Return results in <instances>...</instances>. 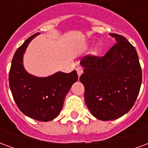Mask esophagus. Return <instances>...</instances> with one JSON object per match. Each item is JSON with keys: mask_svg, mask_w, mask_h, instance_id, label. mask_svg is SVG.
<instances>
[{"mask_svg": "<svg viewBox=\"0 0 148 148\" xmlns=\"http://www.w3.org/2000/svg\"><path fill=\"white\" fill-rule=\"evenodd\" d=\"M76 71H77V75H78V77H80L81 75L82 74V73H83V69H82V67H81V66H78V67H77Z\"/></svg>", "mask_w": 148, "mask_h": 148, "instance_id": "esophagus-1", "label": "esophagus"}]
</instances>
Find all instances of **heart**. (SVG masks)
Masks as SVG:
<instances>
[{
    "label": "heart",
    "mask_w": 148,
    "mask_h": 148,
    "mask_svg": "<svg viewBox=\"0 0 148 148\" xmlns=\"http://www.w3.org/2000/svg\"><path fill=\"white\" fill-rule=\"evenodd\" d=\"M101 47H99V46H97L96 47H95V49H94V54L97 55H98L100 54V52H101Z\"/></svg>",
    "instance_id": "b5f03b06"
}]
</instances>
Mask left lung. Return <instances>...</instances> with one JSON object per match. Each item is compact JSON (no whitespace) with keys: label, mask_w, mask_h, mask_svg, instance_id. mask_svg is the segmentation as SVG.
Returning a JSON list of instances; mask_svg holds the SVG:
<instances>
[{"label":"left lung","mask_w":148,"mask_h":148,"mask_svg":"<svg viewBox=\"0 0 148 148\" xmlns=\"http://www.w3.org/2000/svg\"><path fill=\"white\" fill-rule=\"evenodd\" d=\"M116 41L103 57L86 55L80 81L85 87V101L100 121L118 119L136 102L142 82L139 57L125 37L109 34Z\"/></svg>","instance_id":"left-lung-1"}]
</instances>
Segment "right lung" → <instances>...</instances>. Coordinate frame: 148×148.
<instances>
[{
	"label": "right lung",
	"mask_w": 148,
	"mask_h": 148,
	"mask_svg": "<svg viewBox=\"0 0 148 148\" xmlns=\"http://www.w3.org/2000/svg\"><path fill=\"white\" fill-rule=\"evenodd\" d=\"M36 33L16 50L9 71V87L19 109L36 121H52L61 112L65 97L77 80L76 71L66 74L58 71L45 77L28 74L23 65V57L28 44Z\"/></svg>",
	"instance_id": "add662e5"
}]
</instances>
